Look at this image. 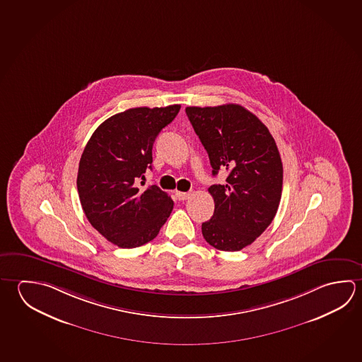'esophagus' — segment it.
Here are the masks:
<instances>
[{
  "mask_svg": "<svg viewBox=\"0 0 362 362\" xmlns=\"http://www.w3.org/2000/svg\"><path fill=\"white\" fill-rule=\"evenodd\" d=\"M175 196L178 198L179 201H184V199H188L190 197L189 192H175Z\"/></svg>",
  "mask_w": 362,
  "mask_h": 362,
  "instance_id": "esophagus-1",
  "label": "esophagus"
}]
</instances>
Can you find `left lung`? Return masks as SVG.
Returning a JSON list of instances; mask_svg holds the SVG:
<instances>
[{
  "label": "left lung",
  "instance_id": "left-lung-1",
  "mask_svg": "<svg viewBox=\"0 0 362 362\" xmlns=\"http://www.w3.org/2000/svg\"><path fill=\"white\" fill-rule=\"evenodd\" d=\"M185 113L209 153L212 175L228 172L226 183L209 188L215 212L202 223L203 238L218 250L238 252L271 225L279 209V148L259 118L239 104L187 107Z\"/></svg>",
  "mask_w": 362,
  "mask_h": 362
}]
</instances>
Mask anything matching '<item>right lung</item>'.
Returning a JSON list of instances; mask_svg holds the SVG:
<instances>
[{"label": "right lung", "mask_w": 362, "mask_h": 362, "mask_svg": "<svg viewBox=\"0 0 362 362\" xmlns=\"http://www.w3.org/2000/svg\"><path fill=\"white\" fill-rule=\"evenodd\" d=\"M180 105L128 109L103 122L83 148L77 192L93 228L117 247H137L155 239L173 211L158 185L141 189L153 164V141ZM142 184V182H141Z\"/></svg>", "instance_id": "add662e5"}]
</instances>
